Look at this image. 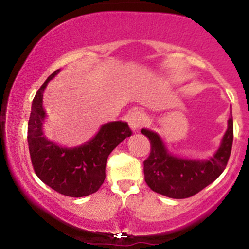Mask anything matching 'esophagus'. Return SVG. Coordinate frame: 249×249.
<instances>
[{
    "instance_id": "esophagus-1",
    "label": "esophagus",
    "mask_w": 249,
    "mask_h": 249,
    "mask_svg": "<svg viewBox=\"0 0 249 249\" xmlns=\"http://www.w3.org/2000/svg\"><path fill=\"white\" fill-rule=\"evenodd\" d=\"M145 121H146V117L141 111H133L128 117V124L133 131H138L144 125Z\"/></svg>"
}]
</instances>
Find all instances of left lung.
Returning a JSON list of instances; mask_svg holds the SVG:
<instances>
[{"instance_id": "obj_1", "label": "left lung", "mask_w": 249, "mask_h": 249, "mask_svg": "<svg viewBox=\"0 0 249 249\" xmlns=\"http://www.w3.org/2000/svg\"><path fill=\"white\" fill-rule=\"evenodd\" d=\"M141 132L150 139L151 152L144 161L145 181L154 192L173 199L194 196L224 172L230 159L233 144V117L221 145L207 160H192L174 157L167 151L164 142L153 131L142 128Z\"/></svg>"}]
</instances>
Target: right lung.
<instances>
[{"label": "right lung", "mask_w": 249, "mask_h": 249, "mask_svg": "<svg viewBox=\"0 0 249 249\" xmlns=\"http://www.w3.org/2000/svg\"><path fill=\"white\" fill-rule=\"evenodd\" d=\"M58 72L59 69L48 77L34 98L28 123V145L36 176L56 192L81 198L99 190L105 179L108 154L132 131L127 123L119 121L102 125L98 133L81 146L62 147L49 141L42 130L45 118L43 92Z\"/></svg>", "instance_id": "1"}]
</instances>
